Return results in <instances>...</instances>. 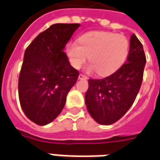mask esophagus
I'll use <instances>...</instances> for the list:
<instances>
[{
    "label": "esophagus",
    "mask_w": 160,
    "mask_h": 160,
    "mask_svg": "<svg viewBox=\"0 0 160 160\" xmlns=\"http://www.w3.org/2000/svg\"><path fill=\"white\" fill-rule=\"evenodd\" d=\"M78 79H80V80H84V79H87V77L86 76H84V75H82V74H79Z\"/></svg>",
    "instance_id": "34e87169"
}]
</instances>
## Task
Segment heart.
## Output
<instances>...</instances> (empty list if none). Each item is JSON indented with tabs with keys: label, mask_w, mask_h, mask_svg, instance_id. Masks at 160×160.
Masks as SVG:
<instances>
[{
	"label": "heart",
	"mask_w": 160,
	"mask_h": 160,
	"mask_svg": "<svg viewBox=\"0 0 160 160\" xmlns=\"http://www.w3.org/2000/svg\"><path fill=\"white\" fill-rule=\"evenodd\" d=\"M130 44L125 36L112 32L91 31L82 35L79 42H69L67 54L71 65L79 69L89 59L90 71L100 76L114 73L124 64L129 54Z\"/></svg>",
	"instance_id": "heart-1"
}]
</instances>
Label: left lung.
Here are the masks:
<instances>
[{
	"label": "left lung",
	"instance_id": "1",
	"mask_svg": "<svg viewBox=\"0 0 160 160\" xmlns=\"http://www.w3.org/2000/svg\"><path fill=\"white\" fill-rule=\"evenodd\" d=\"M145 62L143 45L132 34L125 63L107 78L89 79L85 104L97 123L112 124L127 112L140 89Z\"/></svg>",
	"mask_w": 160,
	"mask_h": 160
}]
</instances>
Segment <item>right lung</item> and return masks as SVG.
<instances>
[{"label":"right lung","instance_id":"add662e5","mask_svg":"<svg viewBox=\"0 0 160 160\" xmlns=\"http://www.w3.org/2000/svg\"><path fill=\"white\" fill-rule=\"evenodd\" d=\"M78 23H56L36 36L26 48L20 72L21 107L38 125L51 123L64 107L78 71L63 51Z\"/></svg>","mask_w":160,"mask_h":160}]
</instances>
